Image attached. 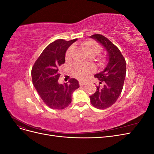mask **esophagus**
I'll list each match as a JSON object with an SVG mask.
<instances>
[{
	"instance_id": "esophagus-1",
	"label": "esophagus",
	"mask_w": 154,
	"mask_h": 154,
	"mask_svg": "<svg viewBox=\"0 0 154 154\" xmlns=\"http://www.w3.org/2000/svg\"><path fill=\"white\" fill-rule=\"evenodd\" d=\"M79 83H80V86H83L84 85H85V82H82V81H80L79 82Z\"/></svg>"
}]
</instances>
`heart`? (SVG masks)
Segmentation results:
<instances>
[{"label": "heart", "mask_w": 154, "mask_h": 154, "mask_svg": "<svg viewBox=\"0 0 154 154\" xmlns=\"http://www.w3.org/2000/svg\"><path fill=\"white\" fill-rule=\"evenodd\" d=\"M82 49L85 51V53L88 56H94L98 53L100 50V45L93 40H86L83 42L80 45ZM74 51V48L73 46L70 47L66 53V60H70L73 56ZM97 61L99 62L100 65H103L105 62V58L100 55L97 56ZM72 73L73 76L79 79V80H83L87 79L91 74L95 71L94 67L92 65H82V64H74L71 68Z\"/></svg>", "instance_id": "1"}]
</instances>
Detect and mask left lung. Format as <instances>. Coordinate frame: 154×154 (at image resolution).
Masks as SVG:
<instances>
[{"instance_id":"8db88e82","label":"left lung","mask_w":154,"mask_h":154,"mask_svg":"<svg viewBox=\"0 0 154 154\" xmlns=\"http://www.w3.org/2000/svg\"><path fill=\"white\" fill-rule=\"evenodd\" d=\"M106 49L109 62L103 71L95 74L100 81L96 91L90 96L91 104L98 109H105L117 101L123 88L126 76V61L119 49L100 34L90 36Z\"/></svg>"}]
</instances>
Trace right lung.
<instances>
[{
    "mask_svg": "<svg viewBox=\"0 0 154 154\" xmlns=\"http://www.w3.org/2000/svg\"><path fill=\"white\" fill-rule=\"evenodd\" d=\"M77 38L69 41L58 39L49 44L36 60L31 70L32 81L42 100L52 109L62 110L71 103L73 92L80 87L78 81L71 78L60 84L59 67L65 63L67 49Z\"/></svg>",
    "mask_w": 154,
    "mask_h": 154,
    "instance_id": "right-lung-1",
    "label": "right lung"
}]
</instances>
